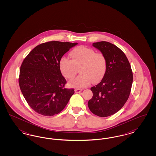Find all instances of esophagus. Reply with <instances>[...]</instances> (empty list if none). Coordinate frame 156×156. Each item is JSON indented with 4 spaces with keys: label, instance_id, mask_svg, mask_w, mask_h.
I'll return each mask as SVG.
<instances>
[{
    "label": "esophagus",
    "instance_id": "obj_1",
    "mask_svg": "<svg viewBox=\"0 0 156 156\" xmlns=\"http://www.w3.org/2000/svg\"><path fill=\"white\" fill-rule=\"evenodd\" d=\"M82 91V89H75V93H80Z\"/></svg>",
    "mask_w": 156,
    "mask_h": 156
}]
</instances>
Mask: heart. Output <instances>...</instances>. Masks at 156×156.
Instances as JSON below:
<instances>
[{"label": "heart", "mask_w": 156, "mask_h": 156, "mask_svg": "<svg viewBox=\"0 0 156 156\" xmlns=\"http://www.w3.org/2000/svg\"><path fill=\"white\" fill-rule=\"evenodd\" d=\"M71 59L62 57L59 62L61 73L67 79H73L76 74L77 68L81 67V74L69 82L71 87L82 88L88 87L92 81H99L106 71V60L101 53L95 51L85 46H80L73 50L70 53Z\"/></svg>", "instance_id": "heart-1"}]
</instances>
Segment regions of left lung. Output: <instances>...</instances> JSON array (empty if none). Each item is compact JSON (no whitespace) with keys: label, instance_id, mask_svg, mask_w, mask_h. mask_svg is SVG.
<instances>
[{"label":"left lung","instance_id":"8db88e82","mask_svg":"<svg viewBox=\"0 0 156 156\" xmlns=\"http://www.w3.org/2000/svg\"><path fill=\"white\" fill-rule=\"evenodd\" d=\"M106 60L102 81L90 90L93 97L88 103L90 111L99 117L116 113L128 99L133 83V73L126 55L115 45L107 41L94 43Z\"/></svg>","mask_w":156,"mask_h":156}]
</instances>
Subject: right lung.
<instances>
[{"instance_id":"1","label":"right lung","mask_w":156,"mask_h":156,"mask_svg":"<svg viewBox=\"0 0 156 156\" xmlns=\"http://www.w3.org/2000/svg\"><path fill=\"white\" fill-rule=\"evenodd\" d=\"M77 43L52 41L38 45L23 61L19 86L31 108L52 116L66 106L74 89L64 88L66 80L59 69L62 57Z\"/></svg>"}]
</instances>
